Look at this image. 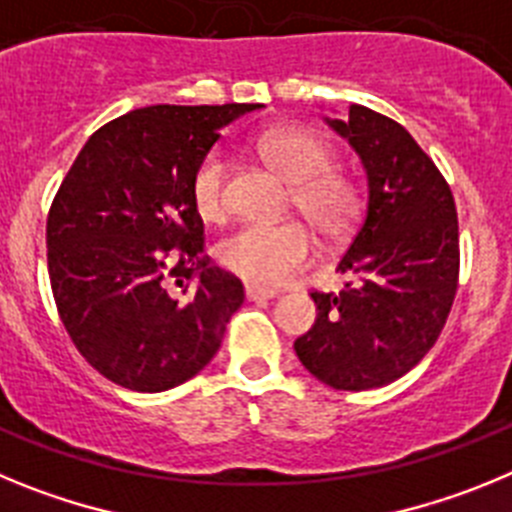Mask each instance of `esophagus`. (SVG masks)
I'll return each mask as SVG.
<instances>
[{
	"label": "esophagus",
	"instance_id": "obj_1",
	"mask_svg": "<svg viewBox=\"0 0 512 512\" xmlns=\"http://www.w3.org/2000/svg\"><path fill=\"white\" fill-rule=\"evenodd\" d=\"M274 297H277V292H271V289L253 287V284H248V287H246V300L248 302H266V300H274Z\"/></svg>",
	"mask_w": 512,
	"mask_h": 512
}]
</instances>
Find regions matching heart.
<instances>
[{
    "label": "heart",
    "instance_id": "b5f03b06",
    "mask_svg": "<svg viewBox=\"0 0 512 512\" xmlns=\"http://www.w3.org/2000/svg\"><path fill=\"white\" fill-rule=\"evenodd\" d=\"M259 153L289 182V205L328 241H343L361 215L359 184L330 166L325 140L305 128H274L261 135ZM192 200L210 223L228 215V161L220 151L205 153L192 174ZM312 233L297 220L279 225H243L217 246V261L256 287H277L310 264Z\"/></svg>",
    "mask_w": 512,
    "mask_h": 512
}]
</instances>
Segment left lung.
<instances>
[{"label": "left lung", "mask_w": 512, "mask_h": 512, "mask_svg": "<svg viewBox=\"0 0 512 512\" xmlns=\"http://www.w3.org/2000/svg\"><path fill=\"white\" fill-rule=\"evenodd\" d=\"M328 125L361 158L369 200L338 261L354 279L312 292L318 318L295 351L323 384L361 392L408 374L441 336L459 282V223L449 184L400 122L351 104Z\"/></svg>", "instance_id": "left-lung-1"}]
</instances>
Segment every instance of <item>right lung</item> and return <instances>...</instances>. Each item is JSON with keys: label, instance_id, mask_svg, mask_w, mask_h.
<instances>
[{"label": "right lung", "instance_id": "obj_1", "mask_svg": "<svg viewBox=\"0 0 512 512\" xmlns=\"http://www.w3.org/2000/svg\"><path fill=\"white\" fill-rule=\"evenodd\" d=\"M261 104H156L107 122L45 228L63 328L110 382L164 392L210 364L243 284L210 264L192 174L220 128Z\"/></svg>", "mask_w": 512, "mask_h": 512}]
</instances>
